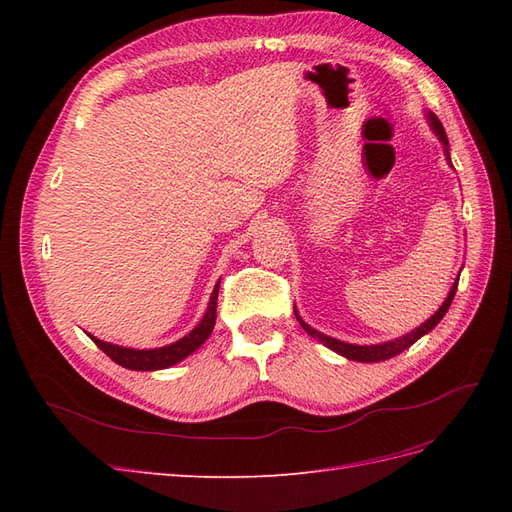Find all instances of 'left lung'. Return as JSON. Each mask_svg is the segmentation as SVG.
<instances>
[{
	"instance_id": "1",
	"label": "left lung",
	"mask_w": 512,
	"mask_h": 512,
	"mask_svg": "<svg viewBox=\"0 0 512 512\" xmlns=\"http://www.w3.org/2000/svg\"><path fill=\"white\" fill-rule=\"evenodd\" d=\"M425 117H427V121H429V128L433 130V134H436L438 141L444 145V156H446L448 164H451V153H448V138H446L444 126L440 123V119H438L436 115H433L431 111H427ZM451 166H453V164H451ZM457 284H459V275H457V280L453 282L451 290H448V297H446L444 303L438 307V312L433 314L431 318H427V320L421 324V327H416V329H412L410 333L401 335V337H395V339H391V342H382V344H371V346L348 344V342H342V339L329 337V335H324V333L316 331L314 327H309V324L299 316L297 309H294V316H297L299 324L305 329L307 335H312L314 339H318L320 344L331 348L333 352L346 356V359H350V361H359V363H380V361H386V359H393V356H397L399 352L408 350V348H410L414 342H418V339H421L423 335H427L431 329H436V324L446 316L448 307H451V303H453V299H455Z\"/></svg>"
}]
</instances>
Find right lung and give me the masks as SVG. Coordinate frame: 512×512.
I'll use <instances>...</instances> for the list:
<instances>
[{"mask_svg":"<svg viewBox=\"0 0 512 512\" xmlns=\"http://www.w3.org/2000/svg\"><path fill=\"white\" fill-rule=\"evenodd\" d=\"M218 292H220V282L215 284L213 292H211V299L207 305V312L205 316L200 318V322L196 327L177 342L162 346V348H149V350H136V348H123L117 344H108L102 342V339L89 335L91 342H94L104 354L111 356V359L132 371H156V369H166L170 365H177L179 361H183L185 356H190L192 352H196L200 346H203L213 327H215V309H218Z\"/></svg>","mask_w":512,"mask_h":512,"instance_id":"add662e5","label":"right lung"}]
</instances>
